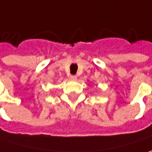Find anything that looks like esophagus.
<instances>
[{
  "instance_id": "34e87169",
  "label": "esophagus",
  "mask_w": 152,
  "mask_h": 152,
  "mask_svg": "<svg viewBox=\"0 0 152 152\" xmlns=\"http://www.w3.org/2000/svg\"><path fill=\"white\" fill-rule=\"evenodd\" d=\"M69 79H70V80H72V81H76V76H69Z\"/></svg>"
}]
</instances>
